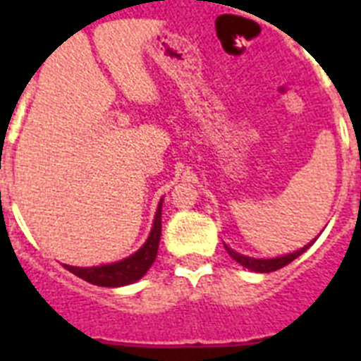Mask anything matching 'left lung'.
<instances>
[{
    "label": "left lung",
    "mask_w": 361,
    "mask_h": 361,
    "mask_svg": "<svg viewBox=\"0 0 361 361\" xmlns=\"http://www.w3.org/2000/svg\"><path fill=\"white\" fill-rule=\"evenodd\" d=\"M313 243L314 240L311 241V243H307L305 247H302V249H298V251L288 252V255H283V257H275V258H252V257H247V255H241V252H236L228 245L225 247H226V251H228V255H231L238 264H241L243 268L251 269V271H258V274H269V271H275V269H279L283 268V266H286V264H290L294 258H298L302 252L307 251L309 247L313 245Z\"/></svg>",
    "instance_id": "1"
}]
</instances>
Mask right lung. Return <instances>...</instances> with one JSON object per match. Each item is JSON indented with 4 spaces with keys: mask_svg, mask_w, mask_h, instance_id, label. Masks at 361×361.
I'll use <instances>...</instances> for the list:
<instances>
[{
    "mask_svg": "<svg viewBox=\"0 0 361 361\" xmlns=\"http://www.w3.org/2000/svg\"><path fill=\"white\" fill-rule=\"evenodd\" d=\"M161 208H163V198H161L157 212H155L149 236L144 241V245L136 252H133L130 257L123 258L120 262L92 266V268H78V266H67V264H63V266L69 269L71 274L78 275L80 279L97 286H125L136 283L146 275V271L152 268V264L157 258L159 240H161Z\"/></svg>",
    "mask_w": 361,
    "mask_h": 361,
    "instance_id": "add662e5",
    "label": "right lung"
}]
</instances>
